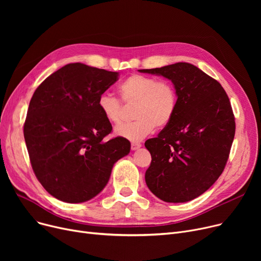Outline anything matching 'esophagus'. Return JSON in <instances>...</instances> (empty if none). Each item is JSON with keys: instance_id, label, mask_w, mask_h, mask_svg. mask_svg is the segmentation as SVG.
<instances>
[{"instance_id": "obj_1", "label": "esophagus", "mask_w": 261, "mask_h": 261, "mask_svg": "<svg viewBox=\"0 0 261 261\" xmlns=\"http://www.w3.org/2000/svg\"><path fill=\"white\" fill-rule=\"evenodd\" d=\"M141 147H142V145L139 144V143H132V144H131V149L133 150V151H134V150L140 149Z\"/></svg>"}]
</instances>
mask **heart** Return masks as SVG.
Listing matches in <instances>:
<instances>
[{"label":"heart","instance_id":"1","mask_svg":"<svg viewBox=\"0 0 261 261\" xmlns=\"http://www.w3.org/2000/svg\"><path fill=\"white\" fill-rule=\"evenodd\" d=\"M122 101L136 103L135 121L115 129L119 138L131 142H141L156 128L167 126L172 120L177 106V95L169 81L154 77L131 75L119 86ZM99 112L109 123L117 126L122 121L121 102L109 93L98 97Z\"/></svg>","mask_w":261,"mask_h":261}]
</instances>
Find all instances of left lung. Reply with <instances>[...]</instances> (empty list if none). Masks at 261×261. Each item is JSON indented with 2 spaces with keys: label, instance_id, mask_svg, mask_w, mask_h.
<instances>
[{
  "label": "left lung",
  "instance_id": "obj_1",
  "mask_svg": "<svg viewBox=\"0 0 261 261\" xmlns=\"http://www.w3.org/2000/svg\"><path fill=\"white\" fill-rule=\"evenodd\" d=\"M139 71L171 80L177 95L172 120L145 143L152 159L146 184L165 202L194 200L218 180L227 162L235 136L228 96L217 80L187 62Z\"/></svg>",
  "mask_w": 261,
  "mask_h": 261
}]
</instances>
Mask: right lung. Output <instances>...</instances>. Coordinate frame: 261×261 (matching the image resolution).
Returning a JSON list of instances; mask_svg holds the SVG:
<instances>
[{"label":"right lung","mask_w":261,"mask_h":261,"mask_svg":"<svg viewBox=\"0 0 261 261\" xmlns=\"http://www.w3.org/2000/svg\"><path fill=\"white\" fill-rule=\"evenodd\" d=\"M117 80V72L70 63L33 95L24 123L26 147L37 179L60 201L82 203L97 196L114 164L130 152L128 140H105L112 126L97 106Z\"/></svg>","instance_id":"right-lung-1"}]
</instances>
